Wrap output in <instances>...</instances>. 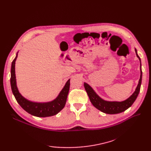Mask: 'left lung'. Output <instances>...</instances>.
<instances>
[{
	"label": "left lung",
	"instance_id": "8db88e82",
	"mask_svg": "<svg viewBox=\"0 0 151 151\" xmlns=\"http://www.w3.org/2000/svg\"><path fill=\"white\" fill-rule=\"evenodd\" d=\"M135 51L136 55L137 57L140 60V79L139 81V83L135 89L134 93L132 94L130 96L127 98L125 101H105L101 98H100L99 96L96 93L95 91L91 87L86 83H84V88L88 93V96L89 98L91 103L93 104V106L97 108L101 111L106 113V114H117L122 112H123L130 108L132 104L134 103L135 99L137 98L139 93L140 92V86L142 83V72L141 68V61L140 58L139 57L137 50L135 48Z\"/></svg>",
	"mask_w": 151,
	"mask_h": 151
}]
</instances>
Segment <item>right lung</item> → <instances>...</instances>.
<instances>
[{
    "mask_svg": "<svg viewBox=\"0 0 151 151\" xmlns=\"http://www.w3.org/2000/svg\"><path fill=\"white\" fill-rule=\"evenodd\" d=\"M17 53L12 62L11 70V86L12 93L17 102L24 110L31 115L38 117H48L55 115L64 108L70 88V79L65 83L58 96L52 101L38 103L31 101L22 96L17 89L15 74V63Z\"/></svg>",
    "mask_w": 151,
    "mask_h": 151,
    "instance_id": "obj_1",
    "label": "right lung"
}]
</instances>
